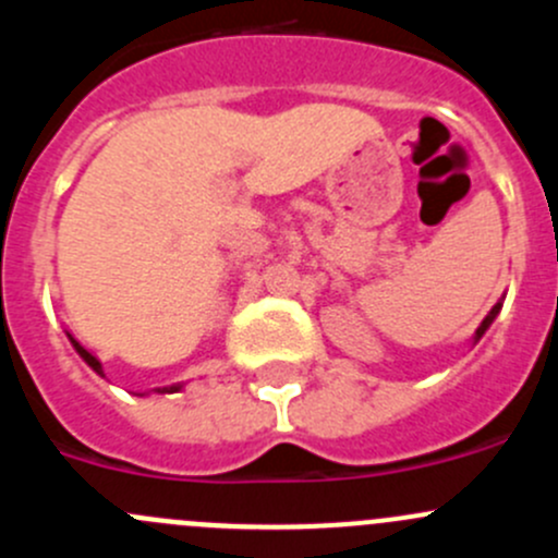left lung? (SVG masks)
I'll use <instances>...</instances> for the list:
<instances>
[{"label": "left lung", "instance_id": "1", "mask_svg": "<svg viewBox=\"0 0 558 558\" xmlns=\"http://www.w3.org/2000/svg\"><path fill=\"white\" fill-rule=\"evenodd\" d=\"M499 307H502V305H494V307H492V313H488V315H486V318H483V324H481V326H477V331H475V340H481V337H483V331H486V329H488V326H492V320H494V318H497Z\"/></svg>", "mask_w": 558, "mask_h": 558}]
</instances>
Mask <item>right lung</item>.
I'll use <instances>...</instances> for the list:
<instances>
[{
	"instance_id": "1",
	"label": "right lung",
	"mask_w": 558,
	"mask_h": 558,
	"mask_svg": "<svg viewBox=\"0 0 558 558\" xmlns=\"http://www.w3.org/2000/svg\"><path fill=\"white\" fill-rule=\"evenodd\" d=\"M70 340H72V337H70ZM72 345H75V351H77V353H81V356H83V359H86V362H88V367H92V369H94V373H99V375H102V364H99V359H97V356H92V353H88V351H86V348H83V345H81V342H77V340H72ZM170 391H178V386H172V388H170Z\"/></svg>"
}]
</instances>
